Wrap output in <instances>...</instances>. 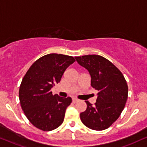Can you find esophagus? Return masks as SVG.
<instances>
[{
	"instance_id": "1",
	"label": "esophagus",
	"mask_w": 147,
	"mask_h": 147,
	"mask_svg": "<svg viewBox=\"0 0 147 147\" xmlns=\"http://www.w3.org/2000/svg\"><path fill=\"white\" fill-rule=\"evenodd\" d=\"M78 99H77V98H72V102H74V103H75V102H78Z\"/></svg>"
}]
</instances>
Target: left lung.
Wrapping results in <instances>:
<instances>
[{
  "instance_id": "1",
  "label": "left lung",
  "mask_w": 147,
  "mask_h": 147,
  "mask_svg": "<svg viewBox=\"0 0 147 147\" xmlns=\"http://www.w3.org/2000/svg\"><path fill=\"white\" fill-rule=\"evenodd\" d=\"M77 63L89 72L91 86L98 90L94 105L86 100L87 109L81 113V121L93 130L107 129L124 109L128 86L122 72L109 60L97 55L75 57Z\"/></svg>"
}]
</instances>
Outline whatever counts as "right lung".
<instances>
[{"label": "right lung", "mask_w": 147, "mask_h": 147, "mask_svg": "<svg viewBox=\"0 0 147 147\" xmlns=\"http://www.w3.org/2000/svg\"><path fill=\"white\" fill-rule=\"evenodd\" d=\"M75 61L72 56L46 55L31 65L22 79L19 90L21 107L37 128L49 131L62 124L72 98L53 95L51 89L60 82L63 72Z\"/></svg>", "instance_id": "obj_1"}]
</instances>
